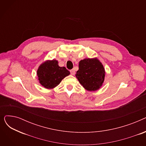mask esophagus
Segmentation results:
<instances>
[{
  "mask_svg": "<svg viewBox=\"0 0 146 146\" xmlns=\"http://www.w3.org/2000/svg\"><path fill=\"white\" fill-rule=\"evenodd\" d=\"M70 73L72 75H74L75 74V70L74 69H72V70H70Z\"/></svg>",
  "mask_w": 146,
  "mask_h": 146,
  "instance_id": "obj_1",
  "label": "esophagus"
}]
</instances>
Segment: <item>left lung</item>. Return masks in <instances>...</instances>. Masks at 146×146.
<instances>
[{
  "label": "left lung",
  "mask_w": 146,
  "mask_h": 146,
  "mask_svg": "<svg viewBox=\"0 0 146 146\" xmlns=\"http://www.w3.org/2000/svg\"><path fill=\"white\" fill-rule=\"evenodd\" d=\"M105 70L103 64L96 57L85 58L79 63L76 77L81 85L88 91H96L102 86Z\"/></svg>",
  "instance_id": "obj_1"
}]
</instances>
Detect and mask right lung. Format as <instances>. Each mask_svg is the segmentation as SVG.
Here are the masks:
<instances>
[{
  "mask_svg": "<svg viewBox=\"0 0 146 146\" xmlns=\"http://www.w3.org/2000/svg\"><path fill=\"white\" fill-rule=\"evenodd\" d=\"M70 74V72L64 67H60L58 61L54 59L44 61L38 67L36 73L40 83L48 89L57 86L61 80Z\"/></svg>",
  "mask_w": 146,
  "mask_h": 146,
  "instance_id": "add662e5",
  "label": "right lung"
}]
</instances>
